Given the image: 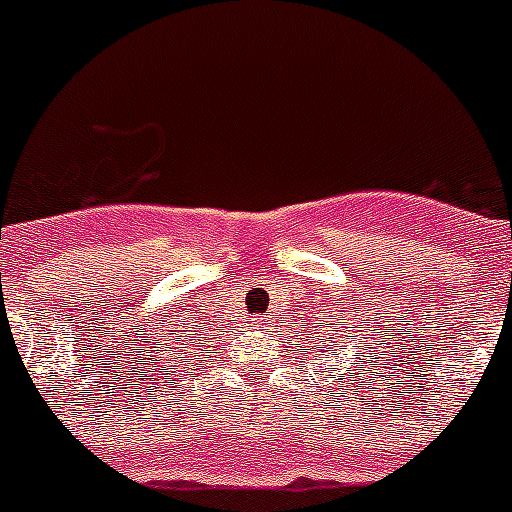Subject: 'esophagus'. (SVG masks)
Segmentation results:
<instances>
[{"label":"esophagus","mask_w":512,"mask_h":512,"mask_svg":"<svg viewBox=\"0 0 512 512\" xmlns=\"http://www.w3.org/2000/svg\"><path fill=\"white\" fill-rule=\"evenodd\" d=\"M253 320H259V318H253Z\"/></svg>","instance_id":"esophagus-1"}]
</instances>
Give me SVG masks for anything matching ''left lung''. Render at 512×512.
Here are the masks:
<instances>
[{
  "label": "left lung",
  "mask_w": 512,
  "mask_h": 512,
  "mask_svg": "<svg viewBox=\"0 0 512 512\" xmlns=\"http://www.w3.org/2000/svg\"><path fill=\"white\" fill-rule=\"evenodd\" d=\"M318 348L323 351V346H318ZM359 372H369V369H366L364 364H359V369H348V379H356V374H359Z\"/></svg>",
  "instance_id": "1"
}]
</instances>
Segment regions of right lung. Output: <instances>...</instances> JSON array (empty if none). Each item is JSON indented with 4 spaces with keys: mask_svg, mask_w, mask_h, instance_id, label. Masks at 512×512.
<instances>
[{
    "mask_svg": "<svg viewBox=\"0 0 512 512\" xmlns=\"http://www.w3.org/2000/svg\"><path fill=\"white\" fill-rule=\"evenodd\" d=\"M194 336H200V333H194V330H192V333H189V338H192V341H194ZM158 346H161V343H158ZM184 346H187V343H184Z\"/></svg>",
    "mask_w": 512,
    "mask_h": 512,
    "instance_id": "1",
    "label": "right lung"
}]
</instances>
